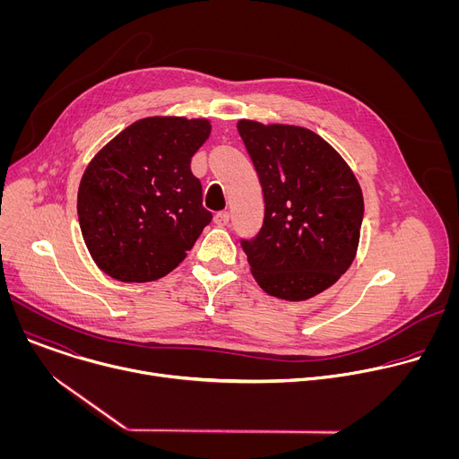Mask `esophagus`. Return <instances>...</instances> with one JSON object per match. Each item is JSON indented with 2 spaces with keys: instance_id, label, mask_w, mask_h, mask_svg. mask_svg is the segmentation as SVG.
Here are the masks:
<instances>
[{
  "instance_id": "esophagus-1",
  "label": "esophagus",
  "mask_w": 459,
  "mask_h": 459,
  "mask_svg": "<svg viewBox=\"0 0 459 459\" xmlns=\"http://www.w3.org/2000/svg\"><path fill=\"white\" fill-rule=\"evenodd\" d=\"M229 220H230V216H229V212H218L216 216H214V223L218 225V227H225V225H229Z\"/></svg>"
}]
</instances>
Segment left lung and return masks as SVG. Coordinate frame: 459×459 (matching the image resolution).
<instances>
[{"label":"left lung","instance_id":"obj_1","mask_svg":"<svg viewBox=\"0 0 459 459\" xmlns=\"http://www.w3.org/2000/svg\"><path fill=\"white\" fill-rule=\"evenodd\" d=\"M238 133L264 190V227L241 241L269 296L305 301L349 271L363 221L361 186L340 152L298 125L239 119Z\"/></svg>","mask_w":459,"mask_h":459}]
</instances>
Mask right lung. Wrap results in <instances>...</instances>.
Instances as JSON below:
<instances>
[{
    "mask_svg": "<svg viewBox=\"0 0 459 459\" xmlns=\"http://www.w3.org/2000/svg\"><path fill=\"white\" fill-rule=\"evenodd\" d=\"M207 117L151 116L112 138L78 188L82 236L94 264L123 283L172 273L212 214L190 160L211 136Z\"/></svg>",
    "mask_w": 459,
    "mask_h": 459,
    "instance_id": "1",
    "label": "right lung"
}]
</instances>
